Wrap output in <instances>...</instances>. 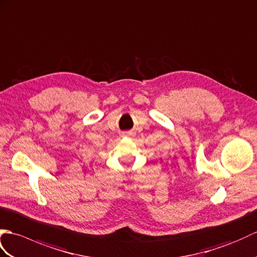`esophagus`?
<instances>
[{"label": "esophagus", "mask_w": 257, "mask_h": 257, "mask_svg": "<svg viewBox=\"0 0 257 257\" xmlns=\"http://www.w3.org/2000/svg\"><path fill=\"white\" fill-rule=\"evenodd\" d=\"M128 134H131V133H127V135H128Z\"/></svg>", "instance_id": "34e87169"}]
</instances>
